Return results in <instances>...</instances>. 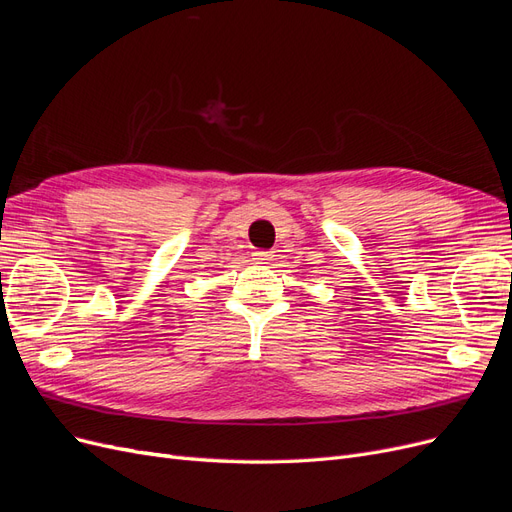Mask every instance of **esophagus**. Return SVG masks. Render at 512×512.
<instances>
[{
  "label": "esophagus",
  "instance_id": "34e87169",
  "mask_svg": "<svg viewBox=\"0 0 512 512\" xmlns=\"http://www.w3.org/2000/svg\"><path fill=\"white\" fill-rule=\"evenodd\" d=\"M273 256H275L273 252H254V260L258 262V265H269Z\"/></svg>",
  "mask_w": 512,
  "mask_h": 512
}]
</instances>
